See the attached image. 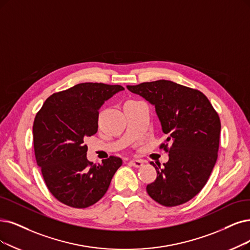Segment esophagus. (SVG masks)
Here are the masks:
<instances>
[{
	"instance_id": "obj_1",
	"label": "esophagus",
	"mask_w": 250,
	"mask_h": 250,
	"mask_svg": "<svg viewBox=\"0 0 250 250\" xmlns=\"http://www.w3.org/2000/svg\"><path fill=\"white\" fill-rule=\"evenodd\" d=\"M129 164L133 167L139 168L144 165V162L142 161V160H130V161H129Z\"/></svg>"
}]
</instances>
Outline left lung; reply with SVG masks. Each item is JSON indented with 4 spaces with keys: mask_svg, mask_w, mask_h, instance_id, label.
Listing matches in <instances>:
<instances>
[{
    "mask_svg": "<svg viewBox=\"0 0 250 250\" xmlns=\"http://www.w3.org/2000/svg\"><path fill=\"white\" fill-rule=\"evenodd\" d=\"M127 88L155 105L167 135L159 147L169 160L164 167L151 162L157 178L146 186L148 196L166 207L189 201L204 188L216 163L221 133L217 112L201 91L167 80Z\"/></svg>",
    "mask_w": 250,
    "mask_h": 250,
    "instance_id": "obj_1",
    "label": "left lung"
}]
</instances>
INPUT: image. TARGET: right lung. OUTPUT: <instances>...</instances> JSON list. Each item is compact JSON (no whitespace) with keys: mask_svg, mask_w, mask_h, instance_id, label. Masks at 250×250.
<instances>
[{"mask_svg":"<svg viewBox=\"0 0 250 250\" xmlns=\"http://www.w3.org/2000/svg\"><path fill=\"white\" fill-rule=\"evenodd\" d=\"M121 85L81 83L50 95L33 125L37 164L53 197L69 207L86 208L101 200L122 159L103 164L87 160V136L97 132L98 109Z\"/></svg>","mask_w":250,"mask_h":250,"instance_id":"obj_1","label":"right lung"}]
</instances>
